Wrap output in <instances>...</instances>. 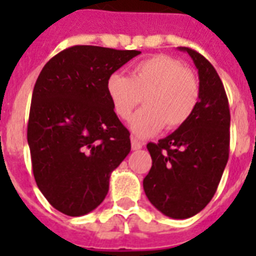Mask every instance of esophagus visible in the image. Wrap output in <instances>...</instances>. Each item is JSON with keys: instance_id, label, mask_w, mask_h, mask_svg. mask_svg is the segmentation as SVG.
<instances>
[{"instance_id": "34e87169", "label": "esophagus", "mask_w": 256, "mask_h": 256, "mask_svg": "<svg viewBox=\"0 0 256 256\" xmlns=\"http://www.w3.org/2000/svg\"><path fill=\"white\" fill-rule=\"evenodd\" d=\"M142 146H144V144H142V142H140V140H136V138H132V150H140V148H142Z\"/></svg>"}]
</instances>
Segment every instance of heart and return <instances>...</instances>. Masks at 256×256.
I'll return each mask as SVG.
<instances>
[{"instance_id":"heart-1","label":"heart","mask_w":256,"mask_h":256,"mask_svg":"<svg viewBox=\"0 0 256 256\" xmlns=\"http://www.w3.org/2000/svg\"><path fill=\"white\" fill-rule=\"evenodd\" d=\"M112 110L128 120L140 104L144 108L132 120V130L144 138L160 128L175 130L184 124L198 106L200 88L195 73L179 60L156 54L138 62L130 78L114 73L106 81Z\"/></svg>"}]
</instances>
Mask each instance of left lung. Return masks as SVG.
Wrapping results in <instances>:
<instances>
[{"label":"left lung","mask_w":256,"mask_h":256,"mask_svg":"<svg viewBox=\"0 0 256 256\" xmlns=\"http://www.w3.org/2000/svg\"><path fill=\"white\" fill-rule=\"evenodd\" d=\"M199 76L198 106L186 124L158 144H148L152 166L144 179L152 204L166 216L186 219L208 204L230 152V108L216 70L188 48Z\"/></svg>","instance_id":"obj_1"}]
</instances>
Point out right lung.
<instances>
[{
    "label": "right lung",
    "mask_w": 256,
    "mask_h": 256,
    "mask_svg": "<svg viewBox=\"0 0 256 256\" xmlns=\"http://www.w3.org/2000/svg\"><path fill=\"white\" fill-rule=\"evenodd\" d=\"M138 54L72 46L38 76L28 144L38 188L62 214L81 216L100 206L112 170L130 152V132L112 110L106 81Z\"/></svg>",
    "instance_id": "obj_1"
}]
</instances>
